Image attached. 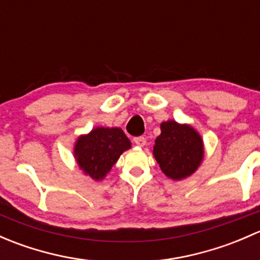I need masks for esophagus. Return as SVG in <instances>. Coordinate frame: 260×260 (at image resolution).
Instances as JSON below:
<instances>
[{"instance_id":"34e87169","label":"esophagus","mask_w":260,"mask_h":260,"mask_svg":"<svg viewBox=\"0 0 260 260\" xmlns=\"http://www.w3.org/2000/svg\"><path fill=\"white\" fill-rule=\"evenodd\" d=\"M133 141H135L136 145L140 147H143L146 145V138L142 137V136H140V137H135L133 138Z\"/></svg>"}]
</instances>
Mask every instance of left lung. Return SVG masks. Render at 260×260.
Wrapping results in <instances>:
<instances>
[{
  "label": "left lung",
  "instance_id": "8db88e82",
  "mask_svg": "<svg viewBox=\"0 0 260 260\" xmlns=\"http://www.w3.org/2000/svg\"><path fill=\"white\" fill-rule=\"evenodd\" d=\"M153 154L166 176L174 180L185 179L196 171L203 159V141L190 125L169 120L161 124V135L154 141Z\"/></svg>",
  "mask_w": 260,
  "mask_h": 260
}]
</instances>
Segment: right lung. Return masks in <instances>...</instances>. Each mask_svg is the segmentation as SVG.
Instances as JSON below:
<instances>
[{
    "instance_id": "1",
    "label": "right lung",
    "mask_w": 260,
    "mask_h": 260,
    "mask_svg": "<svg viewBox=\"0 0 260 260\" xmlns=\"http://www.w3.org/2000/svg\"><path fill=\"white\" fill-rule=\"evenodd\" d=\"M129 147V140L120 128H95L78 140L75 157L86 175L102 180Z\"/></svg>"
}]
</instances>
